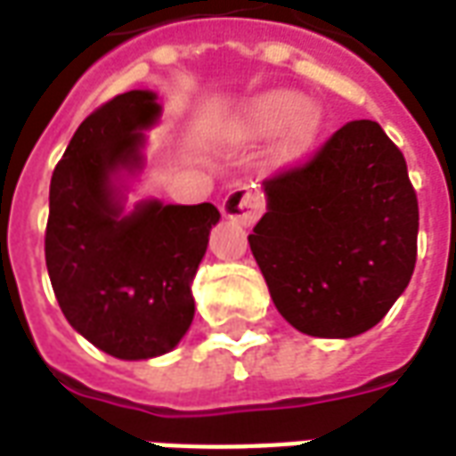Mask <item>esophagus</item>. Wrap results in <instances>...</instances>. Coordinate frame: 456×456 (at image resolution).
I'll list each match as a JSON object with an SVG mask.
<instances>
[{
    "mask_svg": "<svg viewBox=\"0 0 456 456\" xmlns=\"http://www.w3.org/2000/svg\"><path fill=\"white\" fill-rule=\"evenodd\" d=\"M264 212V202L256 192L247 185H234L222 200V215L237 219L241 224H254Z\"/></svg>",
    "mask_w": 456,
    "mask_h": 456,
    "instance_id": "obj_1",
    "label": "esophagus"
}]
</instances>
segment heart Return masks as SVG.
I'll return each mask as SVG.
<instances>
[{
	"label": "heart",
	"mask_w": 456,
	"mask_h": 456,
	"mask_svg": "<svg viewBox=\"0 0 456 456\" xmlns=\"http://www.w3.org/2000/svg\"><path fill=\"white\" fill-rule=\"evenodd\" d=\"M290 123L286 139L281 143L283 159H297L315 143L320 126H322V112L315 104H305V97L288 90L268 93L258 97L251 104L248 112V126L256 134H276Z\"/></svg>",
	"instance_id": "obj_1"
}]
</instances>
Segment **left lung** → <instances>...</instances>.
Listing matches in <instances>:
<instances>
[{
  "mask_svg": "<svg viewBox=\"0 0 456 456\" xmlns=\"http://www.w3.org/2000/svg\"><path fill=\"white\" fill-rule=\"evenodd\" d=\"M264 190L248 247L278 313L313 337L379 325L418 256V198L401 149L376 121H349Z\"/></svg>",
  "mask_w": 456,
  "mask_h": 456,
  "instance_id": "8db88e82",
  "label": "left lung"
}]
</instances>
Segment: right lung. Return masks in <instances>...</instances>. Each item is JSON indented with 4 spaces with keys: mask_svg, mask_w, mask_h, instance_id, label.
I'll list each match as a JSON object with an SVG mask.
<instances>
[{
    "mask_svg": "<svg viewBox=\"0 0 456 456\" xmlns=\"http://www.w3.org/2000/svg\"><path fill=\"white\" fill-rule=\"evenodd\" d=\"M160 107L131 90L77 126L51 178L45 266L65 320L117 359L170 352L188 332L192 276L208 251L215 205L141 202L121 215L119 170L141 168L143 129Z\"/></svg>",
    "mask_w": 456,
    "mask_h": 456,
    "instance_id": "1",
    "label": "right lung"
}]
</instances>
